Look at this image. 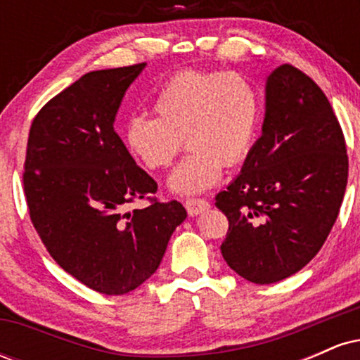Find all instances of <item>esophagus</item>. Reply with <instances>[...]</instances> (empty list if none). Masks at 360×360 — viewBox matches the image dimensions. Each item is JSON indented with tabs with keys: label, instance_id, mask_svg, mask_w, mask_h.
<instances>
[{
	"label": "esophagus",
	"instance_id": "esophagus-1",
	"mask_svg": "<svg viewBox=\"0 0 360 360\" xmlns=\"http://www.w3.org/2000/svg\"><path fill=\"white\" fill-rule=\"evenodd\" d=\"M186 210H188L189 217H196V214L203 213L205 210L210 208V203L206 200H201V198H188L184 201Z\"/></svg>",
	"mask_w": 360,
	"mask_h": 360
}]
</instances>
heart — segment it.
<instances>
[{"label":"heart","instance_id":"b5f03b06","mask_svg":"<svg viewBox=\"0 0 360 360\" xmlns=\"http://www.w3.org/2000/svg\"><path fill=\"white\" fill-rule=\"evenodd\" d=\"M155 118L134 117L125 128L130 155L160 171L183 148L189 154L169 176L177 194H198L220 181L223 164H240L254 147L260 125L259 89L240 72L181 71L164 82L154 105Z\"/></svg>","mask_w":360,"mask_h":360}]
</instances>
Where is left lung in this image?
<instances>
[{"mask_svg":"<svg viewBox=\"0 0 360 360\" xmlns=\"http://www.w3.org/2000/svg\"><path fill=\"white\" fill-rule=\"evenodd\" d=\"M347 176L345 139L323 91L300 69L279 65L266 81L262 135L217 194L229 218L223 259L255 284L296 274L328 237Z\"/></svg>","mask_w":360,"mask_h":360,"instance_id":"left-lung-1","label":"left lung"}]
</instances>
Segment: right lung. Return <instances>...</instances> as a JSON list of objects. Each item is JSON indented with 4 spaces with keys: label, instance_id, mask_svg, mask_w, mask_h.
I'll list each match as a JSON object with an SVG mask.
<instances>
[{
    "label": "right lung",
    "instance_id": "obj_1",
    "mask_svg": "<svg viewBox=\"0 0 360 360\" xmlns=\"http://www.w3.org/2000/svg\"><path fill=\"white\" fill-rule=\"evenodd\" d=\"M146 64L84 74L52 98L30 127L23 188L30 220L52 259L103 295H125L159 267L188 217L148 194L157 183L135 164L113 123ZM147 197V209L124 206Z\"/></svg>",
    "mask_w": 360,
    "mask_h": 360
}]
</instances>
